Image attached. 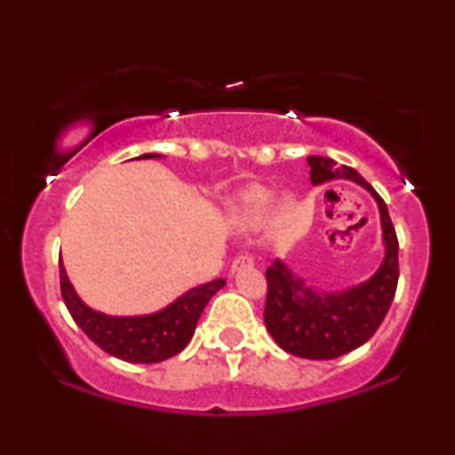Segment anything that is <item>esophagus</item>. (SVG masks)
<instances>
[{
    "instance_id": "obj_1",
    "label": "esophagus",
    "mask_w": 455,
    "mask_h": 455,
    "mask_svg": "<svg viewBox=\"0 0 455 455\" xmlns=\"http://www.w3.org/2000/svg\"><path fill=\"white\" fill-rule=\"evenodd\" d=\"M254 265L252 257H248V254H240V257L234 259L232 263V273H238L242 269H251V267Z\"/></svg>"
}]
</instances>
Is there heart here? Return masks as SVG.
I'll return each instance as SVG.
<instances>
[{"instance_id": "obj_1", "label": "heart", "mask_w": 455, "mask_h": 455, "mask_svg": "<svg viewBox=\"0 0 455 455\" xmlns=\"http://www.w3.org/2000/svg\"><path fill=\"white\" fill-rule=\"evenodd\" d=\"M273 204V190L265 186H248L242 190L232 204V217L240 228L254 229L267 220L271 211V221L275 228H285L296 213V201L291 196H282L270 209Z\"/></svg>"}]
</instances>
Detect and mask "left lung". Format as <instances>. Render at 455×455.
Instances as JSON below:
<instances>
[{
  "mask_svg": "<svg viewBox=\"0 0 455 455\" xmlns=\"http://www.w3.org/2000/svg\"><path fill=\"white\" fill-rule=\"evenodd\" d=\"M310 182L350 180L375 198L381 220L383 260L364 282L344 290H323L291 271L282 259L267 269L265 325L275 344L288 354L310 360H331L356 350L372 338L394 302L400 267L397 238L387 204L356 170L333 159L310 155Z\"/></svg>",
  "mask_w": 455,
  "mask_h": 455,
  "instance_id": "8db88e82",
  "label": "left lung"
}]
</instances>
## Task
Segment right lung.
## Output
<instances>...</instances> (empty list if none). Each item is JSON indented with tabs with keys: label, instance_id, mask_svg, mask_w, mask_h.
Here are the masks:
<instances>
[{
	"label": "right lung",
	"instance_id": "add662e5",
	"mask_svg": "<svg viewBox=\"0 0 455 455\" xmlns=\"http://www.w3.org/2000/svg\"><path fill=\"white\" fill-rule=\"evenodd\" d=\"M164 155L147 153L136 159H161ZM60 285L68 310L76 325L111 356L126 363H161L182 352L195 335L196 323L211 298L226 285V279L186 290L167 307L147 315L116 316L91 308L68 277L60 257Z\"/></svg>",
	"mask_w": 455,
	"mask_h": 455
}]
</instances>
